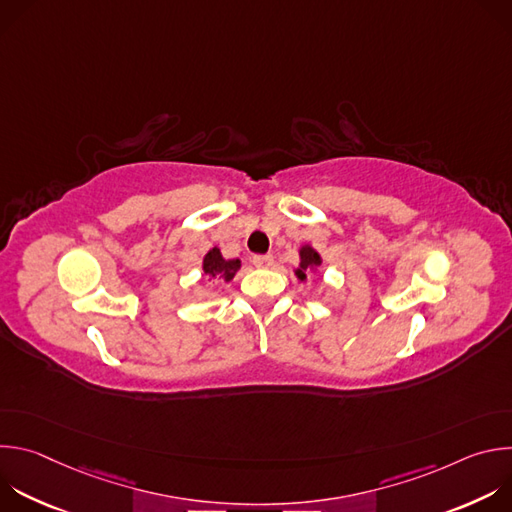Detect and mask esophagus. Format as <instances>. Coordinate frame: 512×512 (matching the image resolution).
I'll use <instances>...</instances> for the list:
<instances>
[{
    "mask_svg": "<svg viewBox=\"0 0 512 512\" xmlns=\"http://www.w3.org/2000/svg\"><path fill=\"white\" fill-rule=\"evenodd\" d=\"M253 265L255 267H271L273 265V255H255L253 257Z\"/></svg>",
    "mask_w": 512,
    "mask_h": 512,
    "instance_id": "obj_1",
    "label": "esophagus"
}]
</instances>
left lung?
Instances as JSON below:
<instances>
[{
  "mask_svg": "<svg viewBox=\"0 0 512 512\" xmlns=\"http://www.w3.org/2000/svg\"><path fill=\"white\" fill-rule=\"evenodd\" d=\"M300 255H302V263H300V269H298V277L304 281L306 279L304 271L314 269L316 265H320V255L312 247H302Z\"/></svg>",
  "mask_w": 512,
  "mask_h": 512,
  "instance_id": "obj_1",
  "label": "left lung"
}]
</instances>
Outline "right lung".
<instances>
[{"label": "right lung", "mask_w": 512, "mask_h": 512, "mask_svg": "<svg viewBox=\"0 0 512 512\" xmlns=\"http://www.w3.org/2000/svg\"><path fill=\"white\" fill-rule=\"evenodd\" d=\"M202 267H204V275L208 281H218V279L231 281L235 277V273L239 271L241 261L239 259H229V261L223 259L221 251L214 247L206 253Z\"/></svg>", "instance_id": "1"}]
</instances>
